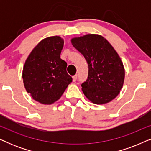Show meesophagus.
Listing matches in <instances>:
<instances>
[{"instance_id":"obj_1","label":"esophagus","mask_w":151,"mask_h":151,"mask_svg":"<svg viewBox=\"0 0 151 151\" xmlns=\"http://www.w3.org/2000/svg\"><path fill=\"white\" fill-rule=\"evenodd\" d=\"M77 78H78V76L77 75H75L73 76V82H76V80H77Z\"/></svg>"}]
</instances>
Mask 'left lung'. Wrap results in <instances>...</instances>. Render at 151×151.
<instances>
[{
  "label": "left lung",
  "mask_w": 151,
  "mask_h": 151,
  "mask_svg": "<svg viewBox=\"0 0 151 151\" xmlns=\"http://www.w3.org/2000/svg\"><path fill=\"white\" fill-rule=\"evenodd\" d=\"M71 43L88 64L87 79L81 84L84 94L94 104L111 102L119 94L124 80V68L117 53L100 35L72 38Z\"/></svg>",
  "instance_id": "left-lung-1"
}]
</instances>
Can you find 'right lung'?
<instances>
[{
	"mask_svg": "<svg viewBox=\"0 0 151 151\" xmlns=\"http://www.w3.org/2000/svg\"><path fill=\"white\" fill-rule=\"evenodd\" d=\"M64 40L51 36L41 40L33 49L22 71L24 86L33 99L43 104L57 101L72 82L67 64L60 58Z\"/></svg>",
	"mask_w": 151,
	"mask_h": 151,
	"instance_id": "right-lung-1",
	"label": "right lung"
}]
</instances>
